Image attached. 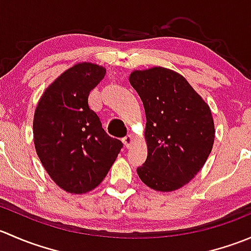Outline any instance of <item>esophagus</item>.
<instances>
[{"instance_id":"esophagus-1","label":"esophagus","mask_w":251,"mask_h":251,"mask_svg":"<svg viewBox=\"0 0 251 251\" xmlns=\"http://www.w3.org/2000/svg\"><path fill=\"white\" fill-rule=\"evenodd\" d=\"M133 141H135V136L131 135V133H130V135L125 136V137L123 138V142H124V143H125V146L127 147V148H130L131 144L133 143Z\"/></svg>"}]
</instances>
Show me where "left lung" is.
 <instances>
[{
    "instance_id": "obj_1",
    "label": "left lung",
    "mask_w": 251,
    "mask_h": 251,
    "mask_svg": "<svg viewBox=\"0 0 251 251\" xmlns=\"http://www.w3.org/2000/svg\"><path fill=\"white\" fill-rule=\"evenodd\" d=\"M128 80L147 119L148 155L138 176L154 191H176L201 170L211 153L215 125L210 107L181 74L166 68L135 70Z\"/></svg>"
}]
</instances>
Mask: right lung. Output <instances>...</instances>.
Wrapping results in <instances>:
<instances>
[{
	"mask_svg": "<svg viewBox=\"0 0 251 251\" xmlns=\"http://www.w3.org/2000/svg\"><path fill=\"white\" fill-rule=\"evenodd\" d=\"M104 75L105 68L93 63L73 65L48 86L35 110L36 153L53 182L68 193L95 189L123 148L88 107L91 90Z\"/></svg>",
	"mask_w": 251,
	"mask_h": 251,
	"instance_id": "add662e5",
	"label": "right lung"
}]
</instances>
